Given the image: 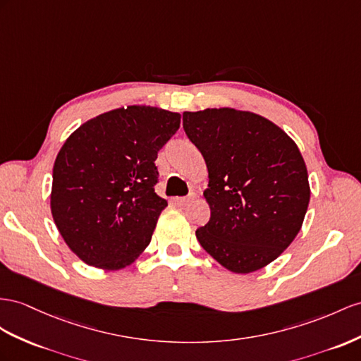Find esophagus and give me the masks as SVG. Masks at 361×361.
Returning <instances> with one entry per match:
<instances>
[{
    "instance_id": "1",
    "label": "esophagus",
    "mask_w": 361,
    "mask_h": 361,
    "mask_svg": "<svg viewBox=\"0 0 361 361\" xmlns=\"http://www.w3.org/2000/svg\"><path fill=\"white\" fill-rule=\"evenodd\" d=\"M193 198H195V195H189V197H178V198H175V202H177L178 206H186L188 202H190Z\"/></svg>"
}]
</instances>
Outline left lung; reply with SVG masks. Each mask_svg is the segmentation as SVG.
I'll return each mask as SVG.
<instances>
[{
  "instance_id": "left-lung-1",
  "label": "left lung",
  "mask_w": 361,
  "mask_h": 361,
  "mask_svg": "<svg viewBox=\"0 0 361 361\" xmlns=\"http://www.w3.org/2000/svg\"><path fill=\"white\" fill-rule=\"evenodd\" d=\"M189 140L204 157L210 219L201 247L233 273L273 262L302 227L310 202L303 157L282 129L233 108L183 113Z\"/></svg>"
}]
</instances>
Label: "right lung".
I'll use <instances>...</instances> for the list:
<instances>
[{
  "instance_id": "1",
  "label": "right lung",
  "mask_w": 361,
  "mask_h": 361,
  "mask_svg": "<svg viewBox=\"0 0 361 361\" xmlns=\"http://www.w3.org/2000/svg\"><path fill=\"white\" fill-rule=\"evenodd\" d=\"M178 113L133 105L80 125L53 166L51 215L88 265L118 270L149 245L168 201L155 193L157 154L180 128Z\"/></svg>"
}]
</instances>
